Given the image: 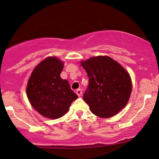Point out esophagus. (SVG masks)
<instances>
[{
	"instance_id": "esophagus-1",
	"label": "esophagus",
	"mask_w": 159,
	"mask_h": 159,
	"mask_svg": "<svg viewBox=\"0 0 159 159\" xmlns=\"http://www.w3.org/2000/svg\"><path fill=\"white\" fill-rule=\"evenodd\" d=\"M75 93L77 94V95L78 96V97H80V96H81V94H82V91H81V90L80 89H78L76 90Z\"/></svg>"
}]
</instances>
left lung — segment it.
<instances>
[{
    "instance_id": "obj_1",
    "label": "left lung",
    "mask_w": 159,
    "mask_h": 159,
    "mask_svg": "<svg viewBox=\"0 0 159 159\" xmlns=\"http://www.w3.org/2000/svg\"><path fill=\"white\" fill-rule=\"evenodd\" d=\"M81 65L89 78L84 100L94 115L109 118L125 107L132 91L130 74L108 56H93Z\"/></svg>"
}]
</instances>
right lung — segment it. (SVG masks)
I'll use <instances>...</instances> for the list:
<instances>
[{"instance_id": "1", "label": "right lung", "mask_w": 159, "mask_h": 159, "mask_svg": "<svg viewBox=\"0 0 159 159\" xmlns=\"http://www.w3.org/2000/svg\"><path fill=\"white\" fill-rule=\"evenodd\" d=\"M64 63L56 56L45 58L33 70L26 86V94L32 107L51 120L65 115L78 98L69 82L60 76Z\"/></svg>"}]
</instances>
